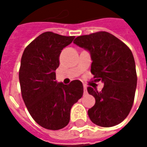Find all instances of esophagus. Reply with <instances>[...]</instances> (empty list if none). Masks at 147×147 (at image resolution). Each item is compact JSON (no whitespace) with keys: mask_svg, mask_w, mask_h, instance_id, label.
Returning a JSON list of instances; mask_svg holds the SVG:
<instances>
[{"mask_svg":"<svg viewBox=\"0 0 147 147\" xmlns=\"http://www.w3.org/2000/svg\"><path fill=\"white\" fill-rule=\"evenodd\" d=\"M86 87H87V86H86V85H83V90H84V93H85V94L87 93V89H86Z\"/></svg>","mask_w":147,"mask_h":147,"instance_id":"obj_1","label":"esophagus"}]
</instances>
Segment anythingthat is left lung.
<instances>
[{
    "label": "left lung",
    "instance_id": "left-lung-1",
    "mask_svg": "<svg viewBox=\"0 0 147 147\" xmlns=\"http://www.w3.org/2000/svg\"><path fill=\"white\" fill-rule=\"evenodd\" d=\"M74 43L90 52L94 79L104 83L101 91L87 87L88 93L95 98L94 105L88 110L90 119L104 127L119 124L131 109L137 85L131 49L105 31L77 37Z\"/></svg>",
    "mask_w": 147,
    "mask_h": 147
}]
</instances>
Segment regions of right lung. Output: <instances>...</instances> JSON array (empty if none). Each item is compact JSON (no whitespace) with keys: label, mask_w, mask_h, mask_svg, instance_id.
Here are the masks:
<instances>
[{"label":"right lung","mask_w":147,"mask_h":147,"mask_svg":"<svg viewBox=\"0 0 147 147\" xmlns=\"http://www.w3.org/2000/svg\"><path fill=\"white\" fill-rule=\"evenodd\" d=\"M74 38L50 31L42 33L27 45L21 58L19 79L24 102L35 122L46 129L67 126L71 109L83 96L80 80L68 85L56 81L61 50Z\"/></svg>","instance_id":"obj_1"}]
</instances>
